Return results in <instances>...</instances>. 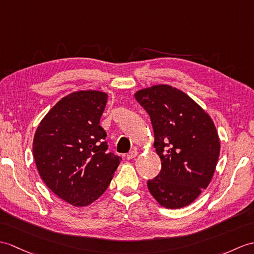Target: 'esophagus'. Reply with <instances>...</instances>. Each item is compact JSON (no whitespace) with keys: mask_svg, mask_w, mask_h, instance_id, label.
<instances>
[{"mask_svg":"<svg viewBox=\"0 0 254 254\" xmlns=\"http://www.w3.org/2000/svg\"><path fill=\"white\" fill-rule=\"evenodd\" d=\"M137 154H138V152H137L136 150H132V151H129L128 154L127 155V160H132V159H134L135 157L137 156Z\"/></svg>","mask_w":254,"mask_h":254,"instance_id":"obj_1","label":"esophagus"}]
</instances>
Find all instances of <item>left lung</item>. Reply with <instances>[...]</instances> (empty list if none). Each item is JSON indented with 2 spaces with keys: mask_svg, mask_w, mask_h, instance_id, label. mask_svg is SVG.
Here are the masks:
<instances>
[{
  "mask_svg": "<svg viewBox=\"0 0 254 254\" xmlns=\"http://www.w3.org/2000/svg\"><path fill=\"white\" fill-rule=\"evenodd\" d=\"M135 98L148 113L161 171L147 186L168 209L190 204L210 184L220 156V139L210 116L178 88H144Z\"/></svg>",
  "mask_w": 254,
  "mask_h": 254,
  "instance_id": "left-lung-1",
  "label": "left lung"
}]
</instances>
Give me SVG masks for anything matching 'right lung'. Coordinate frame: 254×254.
<instances>
[{
  "label": "right lung",
  "mask_w": 254,
  "mask_h": 254,
  "mask_svg": "<svg viewBox=\"0 0 254 254\" xmlns=\"http://www.w3.org/2000/svg\"><path fill=\"white\" fill-rule=\"evenodd\" d=\"M107 94L79 91L62 98L39 125L33 157L50 190L75 207L95 201L107 190L121 158L108 152L99 126Z\"/></svg>",
  "instance_id": "1"
}]
</instances>
